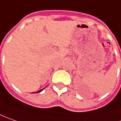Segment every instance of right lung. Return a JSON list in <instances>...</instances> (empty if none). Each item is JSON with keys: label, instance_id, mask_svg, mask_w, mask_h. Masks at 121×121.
<instances>
[{"label": "right lung", "instance_id": "1", "mask_svg": "<svg viewBox=\"0 0 121 121\" xmlns=\"http://www.w3.org/2000/svg\"><path fill=\"white\" fill-rule=\"evenodd\" d=\"M43 88V89H44ZM42 90H43V89L42 90H39V91H37V93H39V92H41V91H42Z\"/></svg>", "mask_w": 121, "mask_h": 121}]
</instances>
